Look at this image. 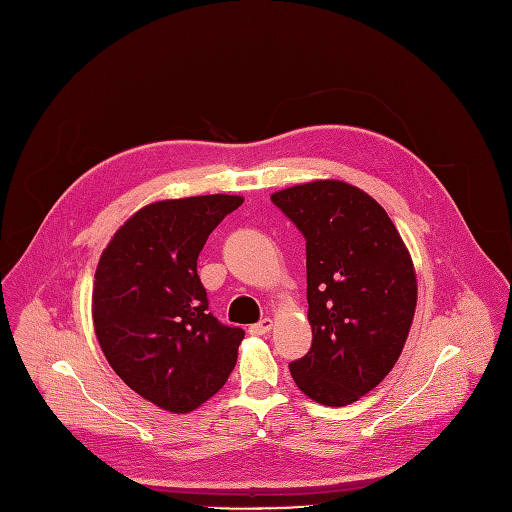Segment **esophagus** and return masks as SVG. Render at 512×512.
Here are the masks:
<instances>
[{"label": "esophagus", "mask_w": 512, "mask_h": 512, "mask_svg": "<svg viewBox=\"0 0 512 512\" xmlns=\"http://www.w3.org/2000/svg\"><path fill=\"white\" fill-rule=\"evenodd\" d=\"M272 330V320L270 318H262L258 324H252L250 328H248V332L252 334V336H264V334H268Z\"/></svg>", "instance_id": "obj_1"}]
</instances>
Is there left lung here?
<instances>
[{"mask_svg": "<svg viewBox=\"0 0 512 512\" xmlns=\"http://www.w3.org/2000/svg\"><path fill=\"white\" fill-rule=\"evenodd\" d=\"M270 201L305 238L313 340L291 375L311 400L348 406L402 355L418 293L412 258L385 209L357 186L318 180Z\"/></svg>", "mask_w": 512, "mask_h": 512, "instance_id": "left-lung-1", "label": "left lung"}]
</instances>
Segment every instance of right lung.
Listing matches in <instances>:
<instances>
[{"mask_svg":"<svg viewBox=\"0 0 512 512\" xmlns=\"http://www.w3.org/2000/svg\"><path fill=\"white\" fill-rule=\"evenodd\" d=\"M244 203L207 194L137 211L106 246L92 293L106 361L151 404L184 414L225 385L244 330L209 309L196 260L209 233Z\"/></svg>","mask_w":512,"mask_h":512,"instance_id":"1","label":"right lung"}]
</instances>
